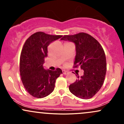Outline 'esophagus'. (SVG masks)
Wrapping results in <instances>:
<instances>
[{
    "label": "esophagus",
    "mask_w": 124,
    "mask_h": 124,
    "mask_svg": "<svg viewBox=\"0 0 124 124\" xmlns=\"http://www.w3.org/2000/svg\"><path fill=\"white\" fill-rule=\"evenodd\" d=\"M62 73H63V74H64V75H67V74H68V72L63 70H62Z\"/></svg>",
    "instance_id": "1"
}]
</instances>
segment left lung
Segmentation results:
<instances>
[{
  "instance_id": "8db88e82",
  "label": "left lung",
  "mask_w": 124,
  "mask_h": 124,
  "mask_svg": "<svg viewBox=\"0 0 124 124\" xmlns=\"http://www.w3.org/2000/svg\"><path fill=\"white\" fill-rule=\"evenodd\" d=\"M61 40L75 44L74 67L80 66L84 70L83 76L78 75V79L69 86V90L77 97L90 99L101 89L106 76V58L101 45L94 38L85 32L64 35Z\"/></svg>"
}]
</instances>
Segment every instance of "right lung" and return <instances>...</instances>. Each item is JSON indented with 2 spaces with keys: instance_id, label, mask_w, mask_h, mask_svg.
Masks as SVG:
<instances>
[{
  "instance_id": "1",
  "label": "right lung",
  "mask_w": 124,
  "mask_h": 124,
  "mask_svg": "<svg viewBox=\"0 0 124 124\" xmlns=\"http://www.w3.org/2000/svg\"><path fill=\"white\" fill-rule=\"evenodd\" d=\"M62 37L37 32L31 35L24 44L20 59V72L25 90L34 97L43 98L50 94L56 79L62 73L59 68L51 70L43 66L48 55V46Z\"/></svg>"
}]
</instances>
